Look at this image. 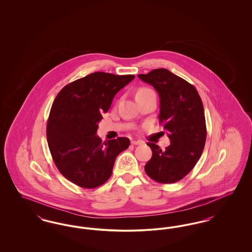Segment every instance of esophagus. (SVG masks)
<instances>
[{
	"mask_svg": "<svg viewBox=\"0 0 252 252\" xmlns=\"http://www.w3.org/2000/svg\"><path fill=\"white\" fill-rule=\"evenodd\" d=\"M143 144V142L142 141H131V144L133 145H138V144Z\"/></svg>",
	"mask_w": 252,
	"mask_h": 252,
	"instance_id": "esophagus-1",
	"label": "esophagus"
}]
</instances>
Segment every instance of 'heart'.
Segmentation results:
<instances>
[{
    "label": "heart",
    "mask_w": 252,
    "mask_h": 252,
    "mask_svg": "<svg viewBox=\"0 0 252 252\" xmlns=\"http://www.w3.org/2000/svg\"><path fill=\"white\" fill-rule=\"evenodd\" d=\"M149 93H153V91L150 90V89H148V88H141V89H139V90L137 91L136 97H137V96L144 95V94H149Z\"/></svg>",
    "instance_id": "obj_1"
}]
</instances>
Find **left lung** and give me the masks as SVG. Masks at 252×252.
Returning <instances> with one entry per match:
<instances>
[{
  "label": "left lung",
  "instance_id": "8db88e82",
  "mask_svg": "<svg viewBox=\"0 0 252 252\" xmlns=\"http://www.w3.org/2000/svg\"><path fill=\"white\" fill-rule=\"evenodd\" d=\"M138 77L158 92L159 124L171 142L164 150L147 143L152 158L144 166L145 173L159 183L177 182L191 172L203 152L207 129L202 100L192 84L166 69Z\"/></svg>",
  "mask_w": 252,
  "mask_h": 252
}]
</instances>
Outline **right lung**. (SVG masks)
<instances>
[{"label":"right lung","instance_id":"obj_1","mask_svg":"<svg viewBox=\"0 0 252 252\" xmlns=\"http://www.w3.org/2000/svg\"><path fill=\"white\" fill-rule=\"evenodd\" d=\"M134 78L94 72L66 85L54 100L46 129L49 149L59 171L75 185L94 189L104 184L116 157L128 148V138L102 143L95 134L115 94Z\"/></svg>","mask_w":252,"mask_h":252}]
</instances>
